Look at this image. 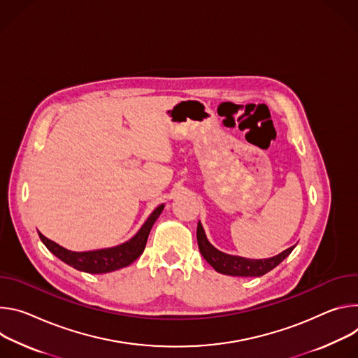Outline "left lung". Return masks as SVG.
Returning <instances> with one entry per match:
<instances>
[{"label":"left lung","mask_w":358,"mask_h":358,"mask_svg":"<svg viewBox=\"0 0 358 358\" xmlns=\"http://www.w3.org/2000/svg\"><path fill=\"white\" fill-rule=\"evenodd\" d=\"M197 245H199V250L205 260L219 273L227 274V275H241V277H259L266 274L267 271L273 270L275 266H279L294 249V246L286 249L280 255L273 256L270 259H246L241 256H231L226 255L216 248H213L208 237L205 234V230L202 227V223H197L196 230Z\"/></svg>","instance_id":"1"}]
</instances>
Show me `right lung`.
<instances>
[{
  "label": "right lung",
  "mask_w": 358,
  "mask_h": 358,
  "mask_svg": "<svg viewBox=\"0 0 358 358\" xmlns=\"http://www.w3.org/2000/svg\"><path fill=\"white\" fill-rule=\"evenodd\" d=\"M164 208L165 205L157 206L131 241L109 249H99L91 252H71L57 245L55 242L47 239L43 233L38 231V234L41 237V241L47 246V249L71 267L91 274L109 273L129 266L143 253L149 231L156 219L159 217V215L162 213Z\"/></svg>",
  "instance_id": "obj_1"
}]
</instances>
